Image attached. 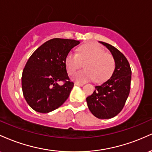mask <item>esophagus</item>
<instances>
[{
	"label": "esophagus",
	"mask_w": 152,
	"mask_h": 152,
	"mask_svg": "<svg viewBox=\"0 0 152 152\" xmlns=\"http://www.w3.org/2000/svg\"><path fill=\"white\" fill-rule=\"evenodd\" d=\"M75 86H83V83H78V82H75L74 83Z\"/></svg>",
	"instance_id": "obj_1"
}]
</instances>
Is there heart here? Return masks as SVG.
I'll return each instance as SVG.
<instances>
[{"label":"heart","mask_w":152,"mask_h":152,"mask_svg":"<svg viewBox=\"0 0 152 152\" xmlns=\"http://www.w3.org/2000/svg\"><path fill=\"white\" fill-rule=\"evenodd\" d=\"M84 64L85 70L80 71L72 76L78 82L94 79L97 82L105 81L112 74L115 61L112 55L96 44H86L78 48V53L70 52L66 56L65 64L69 74H72Z\"/></svg>","instance_id":"1"}]
</instances>
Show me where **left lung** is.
I'll return each instance as SVG.
<instances>
[{
  "instance_id": "left-lung-1",
  "label": "left lung",
  "mask_w": 152,
  "mask_h": 152,
  "mask_svg": "<svg viewBox=\"0 0 152 152\" xmlns=\"http://www.w3.org/2000/svg\"><path fill=\"white\" fill-rule=\"evenodd\" d=\"M106 46L115 61V69L111 78L101 85L86 98L91 114L98 118L107 119L116 116L124 106L130 91L132 70L124 54L111 45L99 41Z\"/></svg>"
}]
</instances>
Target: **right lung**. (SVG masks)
<instances>
[{
    "label": "right lung",
    "mask_w": 152,
    "mask_h": 152,
    "mask_svg": "<svg viewBox=\"0 0 152 152\" xmlns=\"http://www.w3.org/2000/svg\"><path fill=\"white\" fill-rule=\"evenodd\" d=\"M79 41L53 38L38 47L23 71L22 90L34 111L48 113L58 109L69 97L74 83L68 76L65 59ZM64 80L62 86L58 83Z\"/></svg>",
    "instance_id": "add662e5"
}]
</instances>
